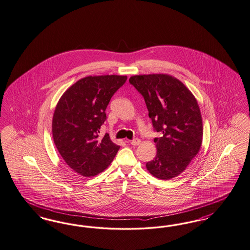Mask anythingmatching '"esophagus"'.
Masks as SVG:
<instances>
[{
  "label": "esophagus",
  "mask_w": 250,
  "mask_h": 250,
  "mask_svg": "<svg viewBox=\"0 0 250 250\" xmlns=\"http://www.w3.org/2000/svg\"><path fill=\"white\" fill-rule=\"evenodd\" d=\"M140 143V139H134V140H131V144H132V145H134V146H137V145H139Z\"/></svg>",
  "instance_id": "obj_1"
}]
</instances>
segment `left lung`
Returning <instances> with one entry per match:
<instances>
[{"label":"left lung","instance_id":"1","mask_svg":"<svg viewBox=\"0 0 250 250\" xmlns=\"http://www.w3.org/2000/svg\"><path fill=\"white\" fill-rule=\"evenodd\" d=\"M129 83L144 98L153 128L157 153L146 164L150 174L170 180L182 173L198 153L203 122L198 103L180 80L167 74L135 75Z\"/></svg>","mask_w":250,"mask_h":250}]
</instances>
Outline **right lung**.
<instances>
[{
	"label": "right lung",
	"mask_w": 250,
	"mask_h": 250,
	"mask_svg": "<svg viewBox=\"0 0 250 250\" xmlns=\"http://www.w3.org/2000/svg\"><path fill=\"white\" fill-rule=\"evenodd\" d=\"M127 79L122 75L87 76L77 81L59 100L52 122L53 139L70 168L83 177L106 169L120 146L109 134L100 139L106 108Z\"/></svg>",
	"instance_id": "obj_1"
}]
</instances>
